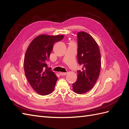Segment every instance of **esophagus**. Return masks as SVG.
<instances>
[{"mask_svg":"<svg viewBox=\"0 0 129 129\" xmlns=\"http://www.w3.org/2000/svg\"><path fill=\"white\" fill-rule=\"evenodd\" d=\"M59 74H60V75H66L67 74V73H64V72H60V73H59Z\"/></svg>","mask_w":129,"mask_h":129,"instance_id":"34e87169","label":"esophagus"}]
</instances>
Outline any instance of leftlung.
Masks as SVG:
<instances>
[{
	"mask_svg": "<svg viewBox=\"0 0 129 129\" xmlns=\"http://www.w3.org/2000/svg\"><path fill=\"white\" fill-rule=\"evenodd\" d=\"M78 61L83 68L77 72V80L73 84V90L82 94L91 90L98 79L101 66V54L95 39L85 32L78 33Z\"/></svg>",
	"mask_w": 129,
	"mask_h": 129,
	"instance_id": "8db88e82",
	"label": "left lung"
}]
</instances>
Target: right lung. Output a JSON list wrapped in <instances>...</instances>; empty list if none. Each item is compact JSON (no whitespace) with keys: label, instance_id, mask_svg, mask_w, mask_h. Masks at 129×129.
<instances>
[{"label":"right lung","instance_id":"obj_1","mask_svg":"<svg viewBox=\"0 0 129 129\" xmlns=\"http://www.w3.org/2000/svg\"><path fill=\"white\" fill-rule=\"evenodd\" d=\"M63 37L42 34L36 37L27 49L24 58L25 75L32 88L40 95H49L55 89L58 78L47 67L46 61L54 44Z\"/></svg>","mask_w":129,"mask_h":129}]
</instances>
